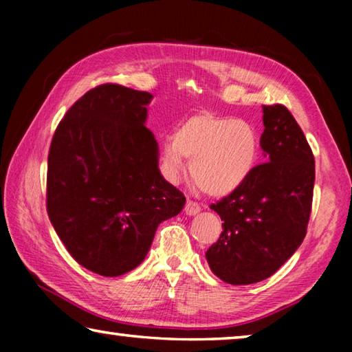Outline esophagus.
Listing matches in <instances>:
<instances>
[{
  "label": "esophagus",
  "instance_id": "esophagus-1",
  "mask_svg": "<svg viewBox=\"0 0 352 352\" xmlns=\"http://www.w3.org/2000/svg\"><path fill=\"white\" fill-rule=\"evenodd\" d=\"M184 212H186V216H195V214L200 212V205L188 200L186 205H184Z\"/></svg>",
  "mask_w": 352,
  "mask_h": 352
}]
</instances>
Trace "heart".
<instances>
[{"instance_id": "obj_1", "label": "heart", "mask_w": 352, "mask_h": 352, "mask_svg": "<svg viewBox=\"0 0 352 352\" xmlns=\"http://www.w3.org/2000/svg\"><path fill=\"white\" fill-rule=\"evenodd\" d=\"M259 135L243 119L204 111L184 119L162 144L160 163L166 180L182 182L186 174L212 197L234 192L245 183L259 160Z\"/></svg>"}]
</instances>
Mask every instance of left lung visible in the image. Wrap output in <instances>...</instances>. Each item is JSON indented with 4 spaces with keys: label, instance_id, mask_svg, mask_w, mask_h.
Segmentation results:
<instances>
[{
    "label": "left lung",
    "instance_id": "8db88e82",
    "mask_svg": "<svg viewBox=\"0 0 352 352\" xmlns=\"http://www.w3.org/2000/svg\"><path fill=\"white\" fill-rule=\"evenodd\" d=\"M261 148L267 163L228 197L211 205L223 220L208 248L211 272L233 285L272 276L306 236L315 163L306 136L284 105H262Z\"/></svg>",
    "mask_w": 352,
    "mask_h": 352
}]
</instances>
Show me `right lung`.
<instances>
[{"mask_svg":"<svg viewBox=\"0 0 352 352\" xmlns=\"http://www.w3.org/2000/svg\"><path fill=\"white\" fill-rule=\"evenodd\" d=\"M152 99L115 83L93 88L51 142L47 216L69 254L98 275L136 269L158 225L186 201L160 172L158 142L146 127Z\"/></svg>","mask_w":352,"mask_h":352,"instance_id":"right-lung-1","label":"right lung"}]
</instances>
